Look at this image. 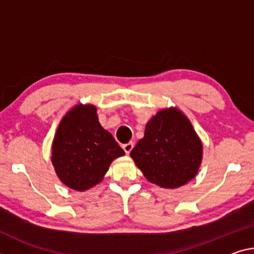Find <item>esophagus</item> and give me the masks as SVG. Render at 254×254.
Masks as SVG:
<instances>
[{"instance_id": "obj_1", "label": "esophagus", "mask_w": 254, "mask_h": 254, "mask_svg": "<svg viewBox=\"0 0 254 254\" xmlns=\"http://www.w3.org/2000/svg\"><path fill=\"white\" fill-rule=\"evenodd\" d=\"M122 148L124 149V151L127 152V154H130V151L133 149V142H127V143H124Z\"/></svg>"}]
</instances>
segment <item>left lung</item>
Wrapping results in <instances>:
<instances>
[{"mask_svg":"<svg viewBox=\"0 0 254 254\" xmlns=\"http://www.w3.org/2000/svg\"><path fill=\"white\" fill-rule=\"evenodd\" d=\"M131 157L149 182L175 189L191 181L202 159V143L185 116L175 108L159 111L146 126Z\"/></svg>","mask_w":254,"mask_h":254,"instance_id":"8db88e82","label":"left lung"}]
</instances>
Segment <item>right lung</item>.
I'll return each mask as SVG.
<instances>
[{"mask_svg":"<svg viewBox=\"0 0 254 254\" xmlns=\"http://www.w3.org/2000/svg\"><path fill=\"white\" fill-rule=\"evenodd\" d=\"M124 150L98 122L92 105H78L60 123L52 146V163L60 180L84 191L103 180L113 159Z\"/></svg>","mask_w":254,"mask_h":254,"instance_id":"add662e5","label":"right lung"}]
</instances>
